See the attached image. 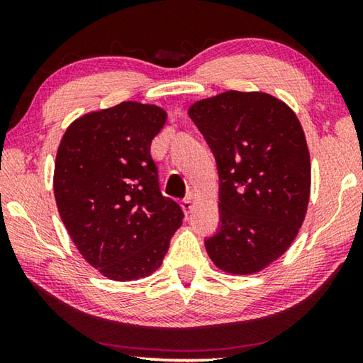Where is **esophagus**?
<instances>
[{
	"label": "esophagus",
	"instance_id": "1",
	"mask_svg": "<svg viewBox=\"0 0 363 363\" xmlns=\"http://www.w3.org/2000/svg\"><path fill=\"white\" fill-rule=\"evenodd\" d=\"M182 210H184V213L186 214H189L190 211L194 210V200H192V196H186V199L182 200Z\"/></svg>",
	"mask_w": 363,
	"mask_h": 363
}]
</instances>
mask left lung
<instances>
[{"instance_id":"1","label":"left lung","mask_w":363,"mask_h":363,"mask_svg":"<svg viewBox=\"0 0 363 363\" xmlns=\"http://www.w3.org/2000/svg\"><path fill=\"white\" fill-rule=\"evenodd\" d=\"M218 164L219 227L211 261L255 274L290 247L311 192V158L293 110L264 93L227 91L189 108Z\"/></svg>"}]
</instances>
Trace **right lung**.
Masks as SVG:
<instances>
[{
    "mask_svg": "<svg viewBox=\"0 0 363 363\" xmlns=\"http://www.w3.org/2000/svg\"><path fill=\"white\" fill-rule=\"evenodd\" d=\"M164 121L157 106L121 102L73 121L59 145V214L79 253L108 279L150 275L182 224V208L162 194L150 155Z\"/></svg>",
    "mask_w": 363,
    "mask_h": 363,
    "instance_id": "obj_1",
    "label": "right lung"
}]
</instances>
